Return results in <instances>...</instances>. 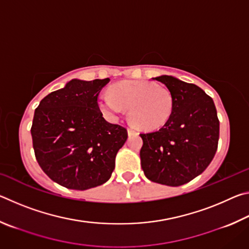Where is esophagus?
I'll use <instances>...</instances> for the list:
<instances>
[{
  "label": "esophagus",
  "instance_id": "obj_1",
  "mask_svg": "<svg viewBox=\"0 0 249 249\" xmlns=\"http://www.w3.org/2000/svg\"><path fill=\"white\" fill-rule=\"evenodd\" d=\"M127 133H128V135H136V134H138L137 130H135V129L132 128V127H129V128L127 129Z\"/></svg>",
  "mask_w": 249,
  "mask_h": 249
}]
</instances>
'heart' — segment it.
Here are the masks:
<instances>
[{
    "instance_id": "obj_1",
    "label": "heart",
    "mask_w": 249,
    "mask_h": 249,
    "mask_svg": "<svg viewBox=\"0 0 249 249\" xmlns=\"http://www.w3.org/2000/svg\"><path fill=\"white\" fill-rule=\"evenodd\" d=\"M102 95L100 107L111 119H117L129 108L132 123L142 130H157L165 126L174 111V96L169 90L149 81H122Z\"/></svg>"
}]
</instances>
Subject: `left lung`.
Here are the masks:
<instances>
[{
  "label": "left lung",
  "mask_w": 249,
  "mask_h": 249,
  "mask_svg": "<svg viewBox=\"0 0 249 249\" xmlns=\"http://www.w3.org/2000/svg\"><path fill=\"white\" fill-rule=\"evenodd\" d=\"M174 96L168 123L141 134V163L153 182L179 187L201 175L216 153L220 121L211 96L196 84L161 75L155 78Z\"/></svg>",
  "instance_id": "1"
}]
</instances>
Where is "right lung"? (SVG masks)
Instances as JSON below:
<instances>
[{
    "label": "right lung",
    "instance_id": "obj_1",
    "mask_svg": "<svg viewBox=\"0 0 249 249\" xmlns=\"http://www.w3.org/2000/svg\"><path fill=\"white\" fill-rule=\"evenodd\" d=\"M109 79L71 80L35 109L31 128L37 162L67 189L88 190L107 182L127 129L105 121L99 94Z\"/></svg>",
    "mask_w": 249,
    "mask_h": 249
}]
</instances>
